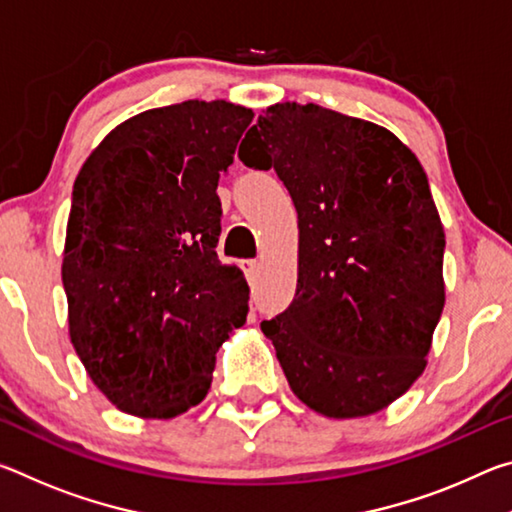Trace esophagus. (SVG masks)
Instances as JSON below:
<instances>
[{"instance_id": "esophagus-1", "label": "esophagus", "mask_w": 512, "mask_h": 512, "mask_svg": "<svg viewBox=\"0 0 512 512\" xmlns=\"http://www.w3.org/2000/svg\"><path fill=\"white\" fill-rule=\"evenodd\" d=\"M241 268H244L248 282H255V277L259 273V262H257V259H246V262L241 264Z\"/></svg>"}]
</instances>
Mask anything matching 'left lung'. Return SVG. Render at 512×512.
Masks as SVG:
<instances>
[{
    "mask_svg": "<svg viewBox=\"0 0 512 512\" xmlns=\"http://www.w3.org/2000/svg\"><path fill=\"white\" fill-rule=\"evenodd\" d=\"M275 169L298 212V287L264 320L291 391L327 418H363L418 379L445 307V232L409 146L316 103H275L239 146Z\"/></svg>",
    "mask_w": 512,
    "mask_h": 512,
    "instance_id": "left-lung-1",
    "label": "left lung"
}]
</instances>
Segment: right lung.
I'll use <instances>...</instances> for the list:
<instances>
[{
  "instance_id": "obj_1",
  "label": "right lung",
  "mask_w": 512,
  "mask_h": 512,
  "mask_svg": "<svg viewBox=\"0 0 512 512\" xmlns=\"http://www.w3.org/2000/svg\"><path fill=\"white\" fill-rule=\"evenodd\" d=\"M250 121L253 110L228 101L140 112L74 180L69 339L119 411L169 420L203 402L216 350L246 323L244 273L216 257V187Z\"/></svg>"
}]
</instances>
